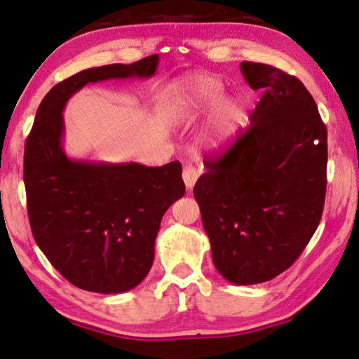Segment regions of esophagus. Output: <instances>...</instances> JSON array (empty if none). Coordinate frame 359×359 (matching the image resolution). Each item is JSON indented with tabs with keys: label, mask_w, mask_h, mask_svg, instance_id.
Returning a JSON list of instances; mask_svg holds the SVG:
<instances>
[{
	"label": "esophagus",
	"mask_w": 359,
	"mask_h": 359,
	"mask_svg": "<svg viewBox=\"0 0 359 359\" xmlns=\"http://www.w3.org/2000/svg\"><path fill=\"white\" fill-rule=\"evenodd\" d=\"M199 175H201V170L193 162L185 163L184 171H182V177H184L187 188H193L197 179H199Z\"/></svg>",
	"instance_id": "1"
}]
</instances>
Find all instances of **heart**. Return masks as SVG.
Returning <instances> with one entry per match:
<instances>
[{
    "label": "heart",
    "instance_id": "heart-1",
    "mask_svg": "<svg viewBox=\"0 0 359 359\" xmlns=\"http://www.w3.org/2000/svg\"><path fill=\"white\" fill-rule=\"evenodd\" d=\"M224 97V85L217 79L199 75V77L187 79L182 83L180 93L175 97L171 108V117L174 121H189L203 109L217 104ZM243 117L241 106L236 102H226L219 111L216 133L212 134L208 143L211 147L225 140L233 129L241 123Z\"/></svg>",
    "mask_w": 359,
    "mask_h": 359
}]
</instances>
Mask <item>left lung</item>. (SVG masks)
I'll return each mask as SVG.
<instances>
[{
  "label": "left lung",
  "instance_id": "obj_1",
  "mask_svg": "<svg viewBox=\"0 0 359 359\" xmlns=\"http://www.w3.org/2000/svg\"><path fill=\"white\" fill-rule=\"evenodd\" d=\"M248 85L262 90L250 125L207 156L194 185L212 262L238 285L259 284L301 256L323 216L327 128L299 79L242 62Z\"/></svg>",
  "mask_w": 359,
  "mask_h": 359
}]
</instances>
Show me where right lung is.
Masks as SVG:
<instances>
[{
  "mask_svg": "<svg viewBox=\"0 0 359 359\" xmlns=\"http://www.w3.org/2000/svg\"><path fill=\"white\" fill-rule=\"evenodd\" d=\"M158 55L85 69L57 83L38 106L25 144L27 216L36 245L72 285L121 293L154 261L165 211L185 194L182 165L74 162L62 149L63 109L88 83L154 75Z\"/></svg>",
  "mask_w": 359,
  "mask_h": 359,
  "instance_id": "right-lung-1",
  "label": "right lung"
}]
</instances>
